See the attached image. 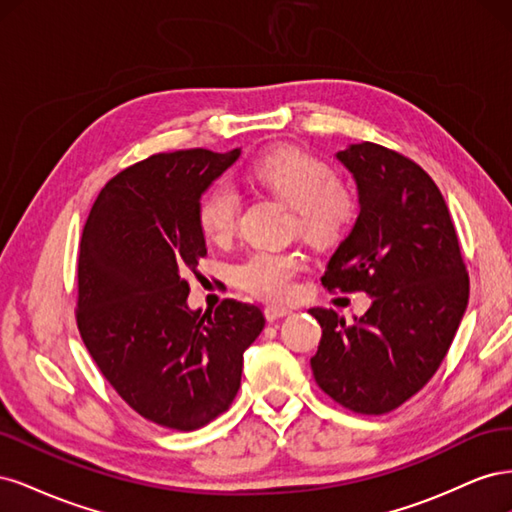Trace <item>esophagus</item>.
I'll return each instance as SVG.
<instances>
[{
	"instance_id": "34e87169",
	"label": "esophagus",
	"mask_w": 512,
	"mask_h": 512,
	"mask_svg": "<svg viewBox=\"0 0 512 512\" xmlns=\"http://www.w3.org/2000/svg\"><path fill=\"white\" fill-rule=\"evenodd\" d=\"M292 314V309H288V307H280V305H269L267 309H265V316H267V320H280V318H284V316H290Z\"/></svg>"
}]
</instances>
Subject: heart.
<instances>
[{"mask_svg":"<svg viewBox=\"0 0 512 512\" xmlns=\"http://www.w3.org/2000/svg\"><path fill=\"white\" fill-rule=\"evenodd\" d=\"M252 179L294 213L299 237L316 247L342 239L356 215V200L346 185L333 181L331 170L297 147L275 149L256 160ZM239 194L230 183H218L198 205V226L211 241H226L235 230ZM303 269L297 252L256 250L232 271L237 286L269 301H286L294 292V277Z\"/></svg>","mask_w":512,"mask_h":512,"instance_id":"heart-1","label":"heart"}]
</instances>
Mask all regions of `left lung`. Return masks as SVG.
<instances>
[{"label":"left lung","instance_id":"1","mask_svg":"<svg viewBox=\"0 0 512 512\" xmlns=\"http://www.w3.org/2000/svg\"><path fill=\"white\" fill-rule=\"evenodd\" d=\"M354 179L359 215L322 284L361 290L371 305L346 322L312 307L322 327L312 371L320 389L359 414L399 408L436 374L466 314L470 282L438 185L374 143L335 153Z\"/></svg>","mask_w":512,"mask_h":512}]
</instances>
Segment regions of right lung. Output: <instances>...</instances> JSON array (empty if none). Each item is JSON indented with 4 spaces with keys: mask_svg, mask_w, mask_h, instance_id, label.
<instances>
[{
    "mask_svg": "<svg viewBox=\"0 0 512 512\" xmlns=\"http://www.w3.org/2000/svg\"><path fill=\"white\" fill-rule=\"evenodd\" d=\"M239 156H151L104 185L83 228V342L121 399L168 429H198L232 404L243 352L265 329L258 305L226 299L205 314L188 305L185 275L207 254L200 198Z\"/></svg>",
    "mask_w": 512,
    "mask_h": 512,
    "instance_id": "right-lung-1",
    "label": "right lung"
}]
</instances>
